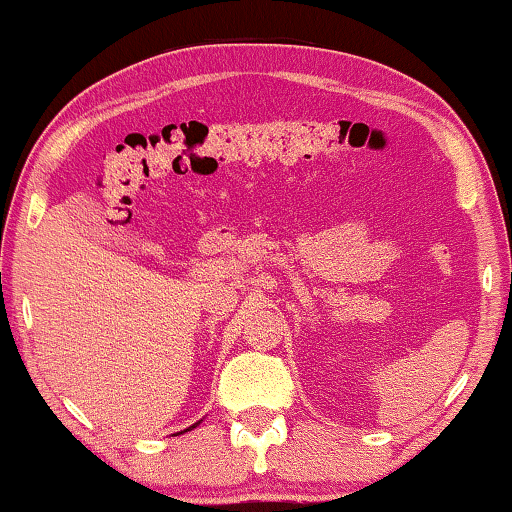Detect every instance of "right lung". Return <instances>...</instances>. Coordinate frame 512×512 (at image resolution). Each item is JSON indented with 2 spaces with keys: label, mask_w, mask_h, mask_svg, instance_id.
<instances>
[{
  "label": "right lung",
  "mask_w": 512,
  "mask_h": 512,
  "mask_svg": "<svg viewBox=\"0 0 512 512\" xmlns=\"http://www.w3.org/2000/svg\"><path fill=\"white\" fill-rule=\"evenodd\" d=\"M196 424H198V422H196ZM196 424H194V427H196ZM194 427H189V429H194ZM189 429H187V431H189Z\"/></svg>",
  "instance_id": "obj_1"
}]
</instances>
